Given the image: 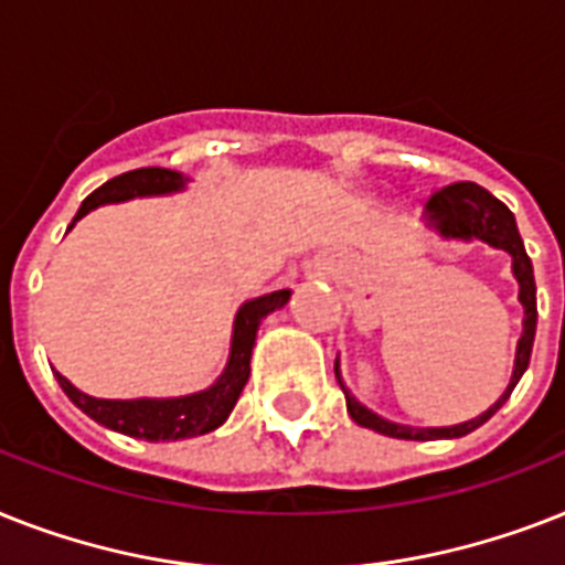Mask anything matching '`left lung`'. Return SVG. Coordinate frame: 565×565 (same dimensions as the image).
<instances>
[{
	"label": "left lung",
	"mask_w": 565,
	"mask_h": 565,
	"mask_svg": "<svg viewBox=\"0 0 565 565\" xmlns=\"http://www.w3.org/2000/svg\"><path fill=\"white\" fill-rule=\"evenodd\" d=\"M426 217L433 223L444 237H465V241H484L497 249H505L513 258V275L520 281V301L525 307V328H522V339L516 345V365H513L511 386L505 388V394L499 397L493 406H490L484 415H479L476 420H467V424L458 426H441V429H415V426H401L392 424V420H383L380 415L369 412L362 403H356V397L345 392L348 415L354 417L356 424L365 426V429H374L380 435H388V438H403V441H433V438H461V435H470L473 429H479L484 420L497 415L502 409V403L511 397L513 386L520 383V377L529 369L531 348H534V333H536V284H534V267H531L529 252H525V243L520 237V228H516V220H513L511 209H508L502 200L490 194L488 188L476 185V182H452V185L438 188L429 203H426ZM339 374V369H337Z\"/></svg>",
	"instance_id": "8db88e82"
}]
</instances>
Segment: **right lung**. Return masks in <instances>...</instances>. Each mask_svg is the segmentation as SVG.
<instances>
[{"mask_svg": "<svg viewBox=\"0 0 565 565\" xmlns=\"http://www.w3.org/2000/svg\"><path fill=\"white\" fill-rule=\"evenodd\" d=\"M185 185L182 173L168 171V168H136L121 177L109 179L98 191H92L84 200V205L77 209L75 220L89 214L92 209H98L104 203H121L130 196L145 194H168V191H179ZM72 220V226H75ZM68 226V228H72ZM290 290L269 292V296L252 298L241 307V313L235 319V337H232V356L223 371V377L209 388V392L188 394V397H177V401H98L89 394L77 392L63 374H57L60 388L68 394V401L75 403L77 409L86 412L92 420H98L100 426H109L116 433L130 435V438H145V441H179V438H196L211 429H217L228 417V412L235 409L237 397H241L246 380H249V360L252 345H255V333H258L260 319L278 307L287 305Z\"/></svg>", "mask_w": 565, "mask_h": 565, "instance_id": "1", "label": "right lung"}]
</instances>
